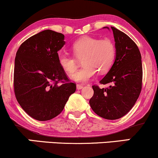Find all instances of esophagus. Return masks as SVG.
Listing matches in <instances>:
<instances>
[{
  "mask_svg": "<svg viewBox=\"0 0 158 158\" xmlns=\"http://www.w3.org/2000/svg\"><path fill=\"white\" fill-rule=\"evenodd\" d=\"M77 90H81V89H82V88H83V86L81 85H77Z\"/></svg>",
  "mask_w": 158,
  "mask_h": 158,
  "instance_id": "esophagus-1",
  "label": "esophagus"
}]
</instances>
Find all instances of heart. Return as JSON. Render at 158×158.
<instances>
[{"instance_id":"obj_1","label":"heart","mask_w":158,"mask_h":158,"mask_svg":"<svg viewBox=\"0 0 158 158\" xmlns=\"http://www.w3.org/2000/svg\"><path fill=\"white\" fill-rule=\"evenodd\" d=\"M73 54L78 59H81L84 65L80 70L77 68V59L73 56L60 53L58 61L60 67L68 74L73 73L71 79L77 82H88L95 76L97 70L106 73L111 69L115 62L117 49L110 39L85 36L76 41L72 46Z\"/></svg>"}]
</instances>
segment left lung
Here are the masks:
<instances>
[{"mask_svg": "<svg viewBox=\"0 0 158 158\" xmlns=\"http://www.w3.org/2000/svg\"><path fill=\"white\" fill-rule=\"evenodd\" d=\"M110 27L117 56L113 67L99 82L112 85L106 88L93 85L94 96L89 103L99 117L117 119L126 115L138 99L142 89L143 67L140 52L135 41L123 32Z\"/></svg>", "mask_w": 158, "mask_h": 158, "instance_id": "obj_1", "label": "left lung"}]
</instances>
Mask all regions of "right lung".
Wrapping results in <instances>:
<instances>
[{"instance_id":"1","label":"right lung","mask_w":158,"mask_h":158,"mask_svg":"<svg viewBox=\"0 0 158 158\" xmlns=\"http://www.w3.org/2000/svg\"><path fill=\"white\" fill-rule=\"evenodd\" d=\"M64 39L60 32L44 30L27 39L16 52V99L23 110L37 120H50L59 115L77 89L58 61V51L64 45Z\"/></svg>"}]
</instances>
